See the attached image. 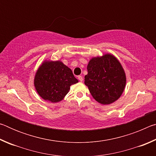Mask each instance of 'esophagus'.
Returning a JSON list of instances; mask_svg holds the SVG:
<instances>
[{"mask_svg":"<svg viewBox=\"0 0 156 156\" xmlns=\"http://www.w3.org/2000/svg\"><path fill=\"white\" fill-rule=\"evenodd\" d=\"M78 80H80V82H82V81L83 80V76H78Z\"/></svg>","mask_w":156,"mask_h":156,"instance_id":"obj_1","label":"esophagus"}]
</instances>
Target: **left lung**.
<instances>
[{
	"mask_svg": "<svg viewBox=\"0 0 156 156\" xmlns=\"http://www.w3.org/2000/svg\"><path fill=\"white\" fill-rule=\"evenodd\" d=\"M84 84L94 98L102 105H109L122 95L126 76L122 65L113 55L93 58L87 65Z\"/></svg>",
	"mask_w": 156,
	"mask_h": 156,
	"instance_id": "1",
	"label": "left lung"
}]
</instances>
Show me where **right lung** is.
<instances>
[{
  "mask_svg": "<svg viewBox=\"0 0 156 156\" xmlns=\"http://www.w3.org/2000/svg\"><path fill=\"white\" fill-rule=\"evenodd\" d=\"M78 82L71 69L62 62L45 61L37 71L34 86L42 98L58 102L67 94L70 86Z\"/></svg>",
  "mask_w": 156,
  "mask_h": 156,
  "instance_id": "right-lung-1",
  "label": "right lung"
}]
</instances>
